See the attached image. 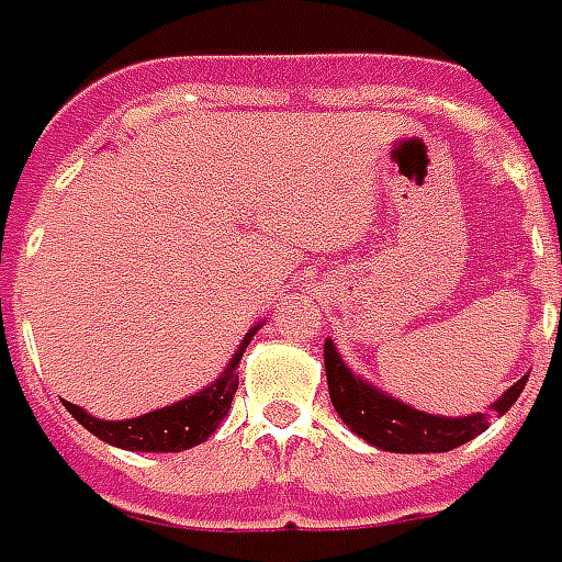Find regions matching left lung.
<instances>
[{
  "instance_id": "1",
  "label": "left lung",
  "mask_w": 562,
  "mask_h": 562,
  "mask_svg": "<svg viewBox=\"0 0 562 562\" xmlns=\"http://www.w3.org/2000/svg\"><path fill=\"white\" fill-rule=\"evenodd\" d=\"M324 363L329 400H333L338 417L345 420V427L378 451L390 453H441L460 448L465 441L481 436L493 415L503 417L515 405L529 378L524 375L517 384L505 390L503 396L493 402L487 415L481 412V415L445 417L412 408L375 384H369L366 378L348 369V363L341 360V353L333 345V338L324 341Z\"/></svg>"
}]
</instances>
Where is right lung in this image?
I'll return each mask as SVG.
<instances>
[{"instance_id": "right-lung-1", "label": "right lung", "mask_w": 562, "mask_h": 562, "mask_svg": "<svg viewBox=\"0 0 562 562\" xmlns=\"http://www.w3.org/2000/svg\"><path fill=\"white\" fill-rule=\"evenodd\" d=\"M257 329H260V324L248 329V336L241 338L233 360L226 363L224 372L214 378L209 387L187 396V400L172 402L166 408L147 412L142 417H130V420H102V417L87 415L81 405H71V402H66V408L83 429H90L97 439L109 441V445L123 448V451H190L209 436H214V429L221 427V420L229 415V405H233V396L238 390V360H241V353H245Z\"/></svg>"}]
</instances>
